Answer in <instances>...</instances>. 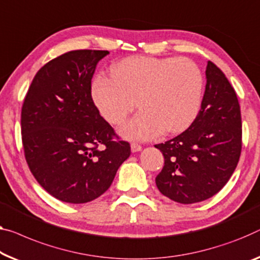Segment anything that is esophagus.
Segmentation results:
<instances>
[{
    "label": "esophagus",
    "instance_id": "obj_1",
    "mask_svg": "<svg viewBox=\"0 0 260 260\" xmlns=\"http://www.w3.org/2000/svg\"><path fill=\"white\" fill-rule=\"evenodd\" d=\"M131 149H132V152L133 153H135V152H140V150L142 149V147L140 146V145H138V143H135V142H133L131 145Z\"/></svg>",
    "mask_w": 260,
    "mask_h": 260
}]
</instances>
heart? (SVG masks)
Returning <instances> with one entry per match:
<instances>
[{
  "instance_id": "obj_1",
  "label": "heart",
  "mask_w": 260,
  "mask_h": 260,
  "mask_svg": "<svg viewBox=\"0 0 260 260\" xmlns=\"http://www.w3.org/2000/svg\"><path fill=\"white\" fill-rule=\"evenodd\" d=\"M92 96L111 125H121L139 106L142 110L120 129L132 140H152L187 129L200 113L203 76L187 58L129 57L112 68V77L98 75Z\"/></svg>"
}]
</instances>
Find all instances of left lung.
I'll list each match as a JSON object with an SVG mask.
<instances>
[{
    "mask_svg": "<svg viewBox=\"0 0 260 260\" xmlns=\"http://www.w3.org/2000/svg\"><path fill=\"white\" fill-rule=\"evenodd\" d=\"M200 113L189 128L155 145L165 166L155 182L162 195L182 204L202 202L218 192L234 174L242 152L237 94L225 75L209 60Z\"/></svg>",
    "mask_w": 260,
    "mask_h": 260,
    "instance_id": "8db88e82",
    "label": "left lung"
}]
</instances>
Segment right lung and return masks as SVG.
<instances>
[{
    "mask_svg": "<svg viewBox=\"0 0 260 260\" xmlns=\"http://www.w3.org/2000/svg\"><path fill=\"white\" fill-rule=\"evenodd\" d=\"M106 50H75L34 77L22 105L21 133L30 172L50 195L87 203L111 187L131 155L94 105L91 80Z\"/></svg>",
    "mask_w": 260,
    "mask_h": 260,
    "instance_id": "add662e5",
    "label": "right lung"
}]
</instances>
